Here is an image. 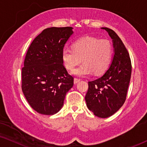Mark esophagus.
I'll return each mask as SVG.
<instances>
[{
	"mask_svg": "<svg viewBox=\"0 0 147 147\" xmlns=\"http://www.w3.org/2000/svg\"><path fill=\"white\" fill-rule=\"evenodd\" d=\"M80 81V79H78V78H74V82L75 84H78Z\"/></svg>",
	"mask_w": 147,
	"mask_h": 147,
	"instance_id": "34e87169",
	"label": "esophagus"
}]
</instances>
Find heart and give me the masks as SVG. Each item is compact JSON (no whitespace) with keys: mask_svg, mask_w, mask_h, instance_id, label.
<instances>
[{"mask_svg":"<svg viewBox=\"0 0 147 147\" xmlns=\"http://www.w3.org/2000/svg\"><path fill=\"white\" fill-rule=\"evenodd\" d=\"M113 48L108 39H99L93 37H86L78 39L73 45V49L64 48L61 58L66 69L73 70L81 63L72 74L78 76H86L94 72L95 75L104 74L109 67Z\"/></svg>","mask_w":147,"mask_h":147,"instance_id":"1","label":"heart"}]
</instances>
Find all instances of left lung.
<instances>
[{
    "mask_svg": "<svg viewBox=\"0 0 147 147\" xmlns=\"http://www.w3.org/2000/svg\"><path fill=\"white\" fill-rule=\"evenodd\" d=\"M106 30L112 39L114 56L109 68L102 77L88 82L85 96L88 109L98 117L106 118L116 113L126 100L132 65L129 53L113 30Z\"/></svg>",
    "mask_w": 147,
    "mask_h": 147,
    "instance_id": "left-lung-1",
    "label": "left lung"
}]
</instances>
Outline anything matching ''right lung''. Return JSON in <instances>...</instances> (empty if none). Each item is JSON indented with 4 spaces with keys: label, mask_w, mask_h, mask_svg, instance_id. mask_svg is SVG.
<instances>
[{
    "label": "right lung",
    "mask_w": 147,
    "mask_h": 147,
    "mask_svg": "<svg viewBox=\"0 0 147 147\" xmlns=\"http://www.w3.org/2000/svg\"><path fill=\"white\" fill-rule=\"evenodd\" d=\"M73 28L44 29L29 46L22 68V90L31 108L38 113L53 115L63 106L74 78L63 65L64 46Z\"/></svg>",
    "instance_id": "right-lung-1"
}]
</instances>
